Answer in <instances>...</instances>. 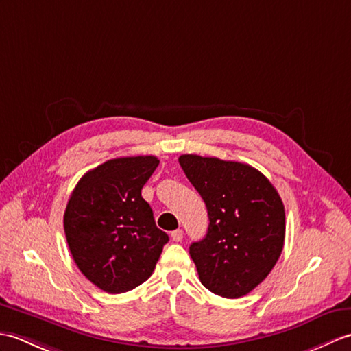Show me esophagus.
Listing matches in <instances>:
<instances>
[{"mask_svg":"<svg viewBox=\"0 0 351 351\" xmlns=\"http://www.w3.org/2000/svg\"><path fill=\"white\" fill-rule=\"evenodd\" d=\"M171 240H173L175 243H181L182 241V238H184V230L182 229H176V230H173V232H171Z\"/></svg>","mask_w":351,"mask_h":351,"instance_id":"34e87169","label":"esophagus"}]
</instances>
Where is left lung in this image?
Wrapping results in <instances>:
<instances>
[{
	"instance_id": "left-lung-1",
	"label": "left lung",
	"mask_w": 351,
	"mask_h": 351,
	"mask_svg": "<svg viewBox=\"0 0 351 351\" xmlns=\"http://www.w3.org/2000/svg\"><path fill=\"white\" fill-rule=\"evenodd\" d=\"M202 196L208 232L190 245L199 279L211 293L238 299L263 282L285 240V208L273 184L249 164L213 156H180Z\"/></svg>"
}]
</instances>
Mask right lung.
Returning <instances> with one entry per match:
<instances>
[{
  "label": "right lung",
  "instance_id": "1",
  "mask_svg": "<svg viewBox=\"0 0 351 351\" xmlns=\"http://www.w3.org/2000/svg\"><path fill=\"white\" fill-rule=\"evenodd\" d=\"M158 164L154 155L108 160L81 178L66 205L63 225L72 258L106 293H126L151 278L169 241L141 197Z\"/></svg>",
  "mask_w": 351,
  "mask_h": 351
}]
</instances>
